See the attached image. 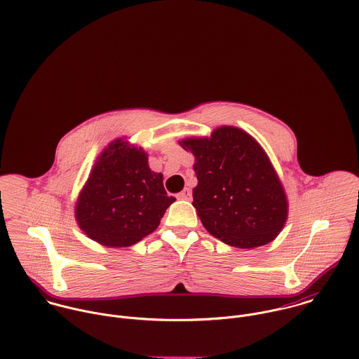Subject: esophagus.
I'll use <instances>...</instances> for the list:
<instances>
[{
    "mask_svg": "<svg viewBox=\"0 0 359 359\" xmlns=\"http://www.w3.org/2000/svg\"><path fill=\"white\" fill-rule=\"evenodd\" d=\"M177 198L181 199V201H191L192 199V192H191L189 188H185L181 194H178Z\"/></svg>",
    "mask_w": 359,
    "mask_h": 359,
    "instance_id": "obj_1",
    "label": "esophagus"
}]
</instances>
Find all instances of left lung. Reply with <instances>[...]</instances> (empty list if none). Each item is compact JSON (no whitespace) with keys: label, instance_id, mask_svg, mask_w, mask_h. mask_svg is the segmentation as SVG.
Listing matches in <instances>:
<instances>
[{"label":"left lung","instance_id":"8db88e82","mask_svg":"<svg viewBox=\"0 0 359 359\" xmlns=\"http://www.w3.org/2000/svg\"><path fill=\"white\" fill-rule=\"evenodd\" d=\"M181 147L196 158L192 205L212 236L241 249L278 236L287 218L286 195L269 158L248 133L221 127L210 138L185 140Z\"/></svg>","mask_w":359,"mask_h":359}]
</instances>
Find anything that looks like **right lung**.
<instances>
[{
  "mask_svg": "<svg viewBox=\"0 0 359 359\" xmlns=\"http://www.w3.org/2000/svg\"><path fill=\"white\" fill-rule=\"evenodd\" d=\"M174 202L163 175L149 168L147 154L117 140L97 161L80 194L76 218L93 241L127 248L152 233Z\"/></svg>",
  "mask_w": 359,
  "mask_h": 359,
  "instance_id": "add662e5",
  "label": "right lung"
}]
</instances>
